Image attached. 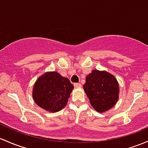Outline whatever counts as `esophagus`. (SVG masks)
I'll return each mask as SVG.
<instances>
[{"label": "esophagus", "mask_w": 148, "mask_h": 148, "mask_svg": "<svg viewBox=\"0 0 148 148\" xmlns=\"http://www.w3.org/2000/svg\"><path fill=\"white\" fill-rule=\"evenodd\" d=\"M74 85V87H76V88H81V87H82V84L79 83H75Z\"/></svg>", "instance_id": "obj_1"}]
</instances>
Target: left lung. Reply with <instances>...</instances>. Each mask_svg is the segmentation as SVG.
<instances>
[{
  "label": "left lung",
  "mask_w": 148,
  "mask_h": 148,
  "mask_svg": "<svg viewBox=\"0 0 148 148\" xmlns=\"http://www.w3.org/2000/svg\"><path fill=\"white\" fill-rule=\"evenodd\" d=\"M84 89L91 105L99 113L111 109L119 99V83L106 71L93 70L86 77Z\"/></svg>",
  "instance_id": "obj_1"
}]
</instances>
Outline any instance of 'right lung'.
Segmentation results:
<instances>
[{
    "mask_svg": "<svg viewBox=\"0 0 148 148\" xmlns=\"http://www.w3.org/2000/svg\"><path fill=\"white\" fill-rule=\"evenodd\" d=\"M73 89L74 86L69 79L56 71L46 72L35 82L32 97L42 108L55 113L66 105Z\"/></svg>",
    "mask_w": 148,
    "mask_h": 148,
    "instance_id": "1",
    "label": "right lung"
}]
</instances>
